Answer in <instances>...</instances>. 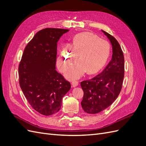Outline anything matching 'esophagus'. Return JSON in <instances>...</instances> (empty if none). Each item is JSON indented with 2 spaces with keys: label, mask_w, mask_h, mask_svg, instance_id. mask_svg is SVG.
Returning <instances> with one entry per match:
<instances>
[{
  "label": "esophagus",
  "mask_w": 146,
  "mask_h": 146,
  "mask_svg": "<svg viewBox=\"0 0 146 146\" xmlns=\"http://www.w3.org/2000/svg\"><path fill=\"white\" fill-rule=\"evenodd\" d=\"M72 85L73 87H76L78 85V82L77 81H74L72 82Z\"/></svg>",
  "instance_id": "1"
}]
</instances>
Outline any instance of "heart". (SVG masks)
I'll return each mask as SVG.
<instances>
[{
	"label": "heart",
	"mask_w": 146,
	"mask_h": 146,
	"mask_svg": "<svg viewBox=\"0 0 146 146\" xmlns=\"http://www.w3.org/2000/svg\"><path fill=\"white\" fill-rule=\"evenodd\" d=\"M110 46L108 41L91 33L77 35L69 45L64 48L57 58L59 69L63 72L73 62L78 54V60L65 73L69 80L81 77L88 70L92 74L98 72L105 64L110 55Z\"/></svg>",
	"instance_id": "heart-1"
}]
</instances>
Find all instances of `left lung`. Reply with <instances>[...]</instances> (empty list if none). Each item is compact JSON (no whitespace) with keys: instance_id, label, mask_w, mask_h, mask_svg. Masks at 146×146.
Listing matches in <instances>:
<instances>
[{"instance_id":"8db88e82","label":"left lung","mask_w":146,"mask_h":146,"mask_svg":"<svg viewBox=\"0 0 146 146\" xmlns=\"http://www.w3.org/2000/svg\"><path fill=\"white\" fill-rule=\"evenodd\" d=\"M112 46V58L105 69L91 80L81 82L84 92L81 102L85 112L96 114L107 108L120 93L124 77V57L116 39L102 30Z\"/></svg>"}]
</instances>
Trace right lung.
Instances as JSON below:
<instances>
[{"mask_svg": "<svg viewBox=\"0 0 146 146\" xmlns=\"http://www.w3.org/2000/svg\"><path fill=\"white\" fill-rule=\"evenodd\" d=\"M68 29L39 31L25 47L19 66V85L32 107L44 116L58 112L70 84L56 70L57 42Z\"/></svg>", "mask_w": 146, "mask_h": 146, "instance_id": "right-lung-1", "label": "right lung"}]
</instances>
